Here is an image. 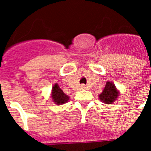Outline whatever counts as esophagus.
Wrapping results in <instances>:
<instances>
[{"instance_id": "obj_1", "label": "esophagus", "mask_w": 151, "mask_h": 151, "mask_svg": "<svg viewBox=\"0 0 151 151\" xmlns=\"http://www.w3.org/2000/svg\"><path fill=\"white\" fill-rule=\"evenodd\" d=\"M81 88H82V89H87V86H86L85 85H82L81 86Z\"/></svg>"}]
</instances>
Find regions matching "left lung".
I'll return each mask as SVG.
<instances>
[{"label": "left lung", "mask_w": 151, "mask_h": 151, "mask_svg": "<svg viewBox=\"0 0 151 151\" xmlns=\"http://www.w3.org/2000/svg\"><path fill=\"white\" fill-rule=\"evenodd\" d=\"M99 96L102 102H104L106 104H110L116 100L117 97L118 96V92L112 82L107 81L103 92Z\"/></svg>", "instance_id": "1"}]
</instances>
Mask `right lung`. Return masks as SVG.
<instances>
[{"label":"right lung","mask_w":151,"mask_h":151,"mask_svg":"<svg viewBox=\"0 0 151 151\" xmlns=\"http://www.w3.org/2000/svg\"><path fill=\"white\" fill-rule=\"evenodd\" d=\"M52 97L53 102L56 104H59H59H63L69 100L68 96H66L63 92V90L59 88V86L57 84H55L52 88Z\"/></svg>","instance_id":"add662e5"}]
</instances>
